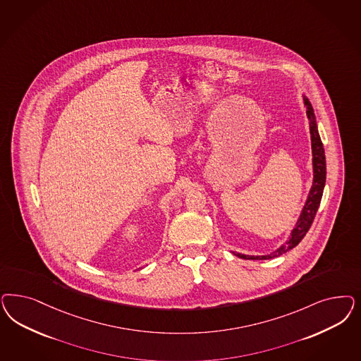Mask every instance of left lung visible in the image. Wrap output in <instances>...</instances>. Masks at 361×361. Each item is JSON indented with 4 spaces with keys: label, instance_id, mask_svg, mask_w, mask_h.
<instances>
[{
    "label": "left lung",
    "instance_id": "1",
    "mask_svg": "<svg viewBox=\"0 0 361 361\" xmlns=\"http://www.w3.org/2000/svg\"><path fill=\"white\" fill-rule=\"evenodd\" d=\"M302 101H304V106L307 107V116H308V121H310V133H311V143H312V166H314V182H312V187L310 190L308 198H307V202L302 207L300 216L298 219L295 228L292 230L288 240L284 245H280L278 250H275L274 252H271L268 255L252 256L233 252L235 255L240 257V259L266 260V259H272V257L286 254L287 251H290L295 245H298L302 242L305 233H308V230H310V227L314 221V215L317 212V209L320 206V200L323 197V190L326 186V155H324V147H323V143H322L319 131H317L316 116H314L312 105H311V102L308 101L307 97H302Z\"/></svg>",
    "mask_w": 361,
    "mask_h": 361
}]
</instances>
